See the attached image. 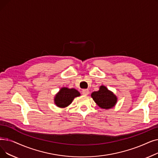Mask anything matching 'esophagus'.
I'll return each mask as SVG.
<instances>
[{
	"label": "esophagus",
	"mask_w": 158,
	"mask_h": 158,
	"mask_svg": "<svg viewBox=\"0 0 158 158\" xmlns=\"http://www.w3.org/2000/svg\"><path fill=\"white\" fill-rule=\"evenodd\" d=\"M89 90L87 89H82V94H83L84 95H88L89 94Z\"/></svg>",
	"instance_id": "1"
}]
</instances>
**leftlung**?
I'll list each match as a JSON object with an SVG mask.
<instances>
[{"label": "left lung", "mask_w": 158, "mask_h": 158, "mask_svg": "<svg viewBox=\"0 0 158 158\" xmlns=\"http://www.w3.org/2000/svg\"><path fill=\"white\" fill-rule=\"evenodd\" d=\"M91 96L95 103L102 109H111L117 102V96L104 86H101L99 90L94 92Z\"/></svg>", "instance_id": "left-lung-1"}]
</instances>
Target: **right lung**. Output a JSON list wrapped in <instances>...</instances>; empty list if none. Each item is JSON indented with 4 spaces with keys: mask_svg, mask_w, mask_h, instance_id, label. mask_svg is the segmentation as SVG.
<instances>
[{
    "mask_svg": "<svg viewBox=\"0 0 158 158\" xmlns=\"http://www.w3.org/2000/svg\"><path fill=\"white\" fill-rule=\"evenodd\" d=\"M80 93L76 89L63 87L56 95L54 103L57 107L64 108L72 102L74 98L80 96Z\"/></svg>",
    "mask_w": 158,
    "mask_h": 158,
    "instance_id": "add662e5",
    "label": "right lung"
}]
</instances>
